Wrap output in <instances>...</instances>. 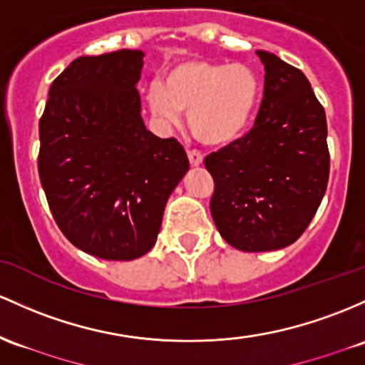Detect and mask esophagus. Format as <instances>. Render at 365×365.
I'll return each mask as SVG.
<instances>
[{
	"instance_id": "34e87169",
	"label": "esophagus",
	"mask_w": 365,
	"mask_h": 365,
	"mask_svg": "<svg viewBox=\"0 0 365 365\" xmlns=\"http://www.w3.org/2000/svg\"><path fill=\"white\" fill-rule=\"evenodd\" d=\"M187 155H189V161L192 166H199V164H202V154L197 150H189L187 152Z\"/></svg>"
}]
</instances>
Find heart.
<instances>
[{"instance_id": "b5f03b06", "label": "heart", "mask_w": 365, "mask_h": 365, "mask_svg": "<svg viewBox=\"0 0 365 365\" xmlns=\"http://www.w3.org/2000/svg\"><path fill=\"white\" fill-rule=\"evenodd\" d=\"M258 98V78L242 63L187 60L154 83L147 93L149 109L166 126H178L189 112V128L206 145H225L239 137Z\"/></svg>"}]
</instances>
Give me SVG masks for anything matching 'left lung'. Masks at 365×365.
I'll return each instance as SVG.
<instances>
[{
	"mask_svg": "<svg viewBox=\"0 0 365 365\" xmlns=\"http://www.w3.org/2000/svg\"><path fill=\"white\" fill-rule=\"evenodd\" d=\"M256 55L265 66V90L255 126L204 159L215 180V225L246 253L293 244L329 180L326 112L305 74L265 50Z\"/></svg>",
	"mask_w": 365,
	"mask_h": 365,
	"instance_id": "obj_1",
	"label": "left lung"
}]
</instances>
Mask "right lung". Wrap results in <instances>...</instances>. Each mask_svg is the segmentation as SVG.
Returning <instances> with one entry per match:
<instances>
[{"mask_svg": "<svg viewBox=\"0 0 365 365\" xmlns=\"http://www.w3.org/2000/svg\"><path fill=\"white\" fill-rule=\"evenodd\" d=\"M142 66V50L72 60L39 121L38 171L51 215L76 247L102 259L149 253L189 171L183 147L143 124Z\"/></svg>", "mask_w": 365, "mask_h": 365, "instance_id": "1", "label": "right lung"}]
</instances>
